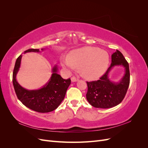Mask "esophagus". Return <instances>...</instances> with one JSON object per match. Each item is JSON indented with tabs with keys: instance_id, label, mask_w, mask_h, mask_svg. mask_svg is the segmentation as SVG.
Here are the masks:
<instances>
[{
	"instance_id": "esophagus-1",
	"label": "esophagus",
	"mask_w": 148,
	"mask_h": 148,
	"mask_svg": "<svg viewBox=\"0 0 148 148\" xmlns=\"http://www.w3.org/2000/svg\"><path fill=\"white\" fill-rule=\"evenodd\" d=\"M71 82H77L78 79L77 78H76L75 77H73L71 78Z\"/></svg>"
}]
</instances>
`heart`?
<instances>
[{
	"instance_id": "b5f03b06",
	"label": "heart",
	"mask_w": 148,
	"mask_h": 148,
	"mask_svg": "<svg viewBox=\"0 0 148 148\" xmlns=\"http://www.w3.org/2000/svg\"><path fill=\"white\" fill-rule=\"evenodd\" d=\"M61 64L69 71L80 69L83 77L95 79L104 74L109 64V53L95 47H84L73 51L69 57H62Z\"/></svg>"
}]
</instances>
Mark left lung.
<instances>
[{"label": "left lung", "instance_id": "1", "mask_svg": "<svg viewBox=\"0 0 148 148\" xmlns=\"http://www.w3.org/2000/svg\"><path fill=\"white\" fill-rule=\"evenodd\" d=\"M115 66L125 68V74L119 82H112L108 78L110 71ZM86 83V99L92 106L108 109L117 106L124 99L130 84L128 63L122 53L117 50L112 55V63L106 73L97 81Z\"/></svg>", "mask_w": 148, "mask_h": 148}]
</instances>
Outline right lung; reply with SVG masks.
<instances>
[{
  "label": "right lung",
  "mask_w": 148,
  "mask_h": 148,
  "mask_svg": "<svg viewBox=\"0 0 148 148\" xmlns=\"http://www.w3.org/2000/svg\"><path fill=\"white\" fill-rule=\"evenodd\" d=\"M43 51L44 49H41ZM39 52V49H29L26 52ZM22 55L15 62L13 72V84L15 91L22 104L28 108L40 113H47L56 109L64 100L67 89L71 83L70 78H62L57 73L58 68L55 65L52 69V74L48 82L44 86L36 90H28L22 87L16 81V76L19 70Z\"/></svg>",
  "instance_id": "obj_1"
}]
</instances>
